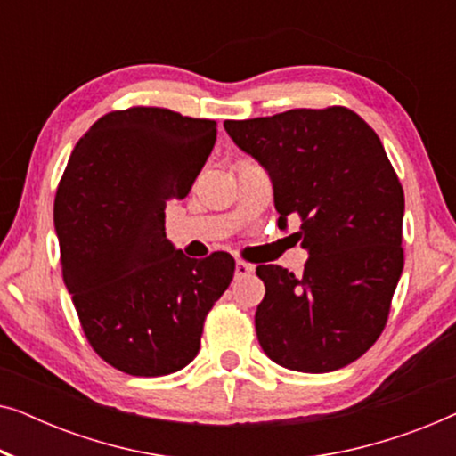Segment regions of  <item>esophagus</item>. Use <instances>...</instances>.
Instances as JSON below:
<instances>
[{
    "instance_id": "34e87169",
    "label": "esophagus",
    "mask_w": 456,
    "mask_h": 456,
    "mask_svg": "<svg viewBox=\"0 0 456 456\" xmlns=\"http://www.w3.org/2000/svg\"><path fill=\"white\" fill-rule=\"evenodd\" d=\"M255 267L251 264H247V261H236V278H242V276H248V273H253Z\"/></svg>"
}]
</instances>
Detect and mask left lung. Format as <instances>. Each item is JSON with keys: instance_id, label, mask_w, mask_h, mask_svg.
<instances>
[{"instance_id": "left-lung-1", "label": "left lung", "mask_w": 456, "mask_h": 456, "mask_svg": "<svg viewBox=\"0 0 456 456\" xmlns=\"http://www.w3.org/2000/svg\"><path fill=\"white\" fill-rule=\"evenodd\" d=\"M224 128L272 178L284 226L309 259L303 276L259 265L265 297L255 314L264 353L286 370L326 373L379 338L403 273L404 192L382 141L348 108L289 110L226 120Z\"/></svg>"}]
</instances>
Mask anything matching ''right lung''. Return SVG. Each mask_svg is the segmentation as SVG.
Returning <instances> with one entry per match:
<instances>
[{"mask_svg":"<svg viewBox=\"0 0 456 456\" xmlns=\"http://www.w3.org/2000/svg\"><path fill=\"white\" fill-rule=\"evenodd\" d=\"M214 120L164 108L110 111L68 159L53 205L61 273L99 357L155 378L197 357L205 315L234 276L228 253L191 259L166 239L216 142Z\"/></svg>","mask_w":456,"mask_h":456,"instance_id":"add662e5","label":"right lung"}]
</instances>
